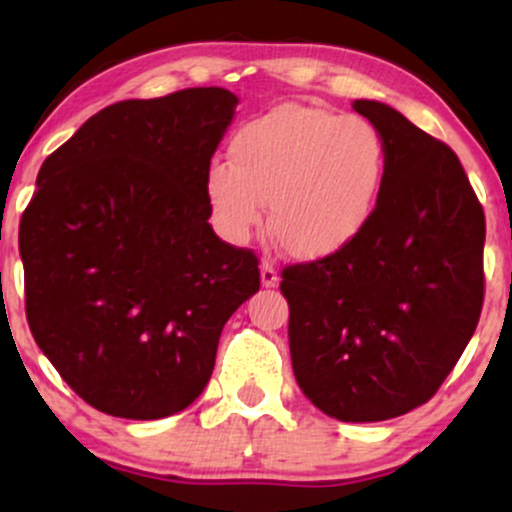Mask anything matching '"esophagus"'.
<instances>
[{
    "label": "esophagus",
    "instance_id": "34e87169",
    "mask_svg": "<svg viewBox=\"0 0 512 512\" xmlns=\"http://www.w3.org/2000/svg\"><path fill=\"white\" fill-rule=\"evenodd\" d=\"M260 274H262V286H267V289H272V286L279 284V269H276L274 260H262Z\"/></svg>",
    "mask_w": 512,
    "mask_h": 512
}]
</instances>
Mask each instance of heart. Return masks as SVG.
Segmentation results:
<instances>
[{
  "instance_id": "obj_1",
  "label": "heart",
  "mask_w": 512,
  "mask_h": 512,
  "mask_svg": "<svg viewBox=\"0 0 512 512\" xmlns=\"http://www.w3.org/2000/svg\"><path fill=\"white\" fill-rule=\"evenodd\" d=\"M385 178V144L356 115L281 105L231 139V163L214 161L204 190L216 228L248 240L269 202V231L296 257L344 248L366 226Z\"/></svg>"
}]
</instances>
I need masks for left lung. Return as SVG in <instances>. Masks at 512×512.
Listing matches in <instances>:
<instances>
[{
    "label": "left lung",
    "instance_id": "obj_1",
    "mask_svg": "<svg viewBox=\"0 0 512 512\" xmlns=\"http://www.w3.org/2000/svg\"><path fill=\"white\" fill-rule=\"evenodd\" d=\"M385 144V178L361 233L289 264L293 373L339 421H385L438 392L484 305L486 219L448 144L378 101H354Z\"/></svg>",
    "mask_w": 512,
    "mask_h": 512
}]
</instances>
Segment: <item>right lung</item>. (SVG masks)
<instances>
[{"label":"right lung","mask_w":512,"mask_h":512,"mask_svg":"<svg viewBox=\"0 0 512 512\" xmlns=\"http://www.w3.org/2000/svg\"><path fill=\"white\" fill-rule=\"evenodd\" d=\"M236 105L216 86L108 105L40 168L19 226L28 327L103 414L190 407L260 291V260L216 236L204 190Z\"/></svg>","instance_id":"obj_1"}]
</instances>
